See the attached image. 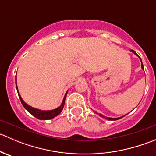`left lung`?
Instances as JSON below:
<instances>
[{
	"label": "left lung",
	"mask_w": 156,
	"mask_h": 156,
	"mask_svg": "<svg viewBox=\"0 0 156 156\" xmlns=\"http://www.w3.org/2000/svg\"><path fill=\"white\" fill-rule=\"evenodd\" d=\"M130 51H131L132 53H134V54L136 55V56H138L137 54H136V52H135L134 50H130ZM139 57H140V56H139ZM140 61H141V67H142L143 70H144V65H143V62H142V60H141V59H140ZM94 113H96V114L99 115H100V117L103 118V119H108V120H110V121H116V120H118V119H122V118H123L124 116H125V115H124V116H122V117H119V118H109V117H106V116H104V115H103L100 114V113H97V112H96V111H94Z\"/></svg>",
	"instance_id": "8db88e82"
}]
</instances>
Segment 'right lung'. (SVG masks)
<instances>
[{"label": "right lung", "instance_id": "right-lung-1", "mask_svg": "<svg viewBox=\"0 0 156 156\" xmlns=\"http://www.w3.org/2000/svg\"><path fill=\"white\" fill-rule=\"evenodd\" d=\"M16 85L17 92H18V95H19V97H20V101H21L23 106H24V108H26L28 112H29L30 114H31L33 116H34L36 119H40V120H49V119H53V118L56 117V116H57L58 115L60 114V112H62V110L63 109L64 104H65L66 97L68 90H67V92L66 93L65 96H64L63 100H62V103H61V105L59 106V107L55 108V109L47 110V111H45V110H41V109H38V108L31 107V106H30L29 105H28L27 103H25L24 100H23V98H22L21 96H20V93H19L18 87H17V84H16Z\"/></svg>", "mask_w": 156, "mask_h": 156}]
</instances>
